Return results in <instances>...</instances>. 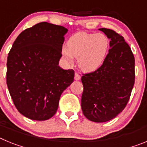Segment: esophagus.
Segmentation results:
<instances>
[{"label":"esophagus","mask_w":147,"mask_h":147,"mask_svg":"<svg viewBox=\"0 0 147 147\" xmlns=\"http://www.w3.org/2000/svg\"><path fill=\"white\" fill-rule=\"evenodd\" d=\"M75 80H80L81 79V76H80L78 73H75V76H74Z\"/></svg>","instance_id":"1"}]
</instances>
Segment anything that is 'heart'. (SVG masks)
Segmentation results:
<instances>
[{"label":"heart","mask_w":147,"mask_h":147,"mask_svg":"<svg viewBox=\"0 0 147 147\" xmlns=\"http://www.w3.org/2000/svg\"><path fill=\"white\" fill-rule=\"evenodd\" d=\"M67 47L62 49V57L72 64L78 59L79 67L85 72H93L102 66L108 54L110 41L102 33L78 32L67 40Z\"/></svg>","instance_id":"heart-1"}]
</instances>
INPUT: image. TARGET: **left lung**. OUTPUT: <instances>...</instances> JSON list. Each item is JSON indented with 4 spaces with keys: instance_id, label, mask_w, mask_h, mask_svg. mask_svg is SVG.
I'll list each match as a JSON object with an SVG mask.
<instances>
[{
    "instance_id": "8db88e82",
    "label": "left lung",
    "mask_w": 147,
    "mask_h": 147,
    "mask_svg": "<svg viewBox=\"0 0 147 147\" xmlns=\"http://www.w3.org/2000/svg\"><path fill=\"white\" fill-rule=\"evenodd\" d=\"M98 30L110 40V49L102 67L82 76L81 107L87 119L102 123L125 108L135 83V58L122 36L108 28Z\"/></svg>"
}]
</instances>
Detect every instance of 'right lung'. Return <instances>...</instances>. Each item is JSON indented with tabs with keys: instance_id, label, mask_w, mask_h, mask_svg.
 Instances as JSON below:
<instances>
[{
	"instance_id": "right-lung-1",
	"label": "right lung",
	"mask_w": 147,
	"mask_h": 147,
	"mask_svg": "<svg viewBox=\"0 0 147 147\" xmlns=\"http://www.w3.org/2000/svg\"><path fill=\"white\" fill-rule=\"evenodd\" d=\"M67 32L61 26L37 23L19 34L9 53L8 89L16 108L28 119H51L61 94L74 82V70L59 66Z\"/></svg>"
}]
</instances>
